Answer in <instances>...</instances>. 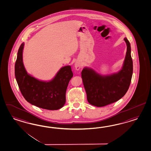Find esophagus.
Segmentation results:
<instances>
[{"mask_svg": "<svg viewBox=\"0 0 151 151\" xmlns=\"http://www.w3.org/2000/svg\"><path fill=\"white\" fill-rule=\"evenodd\" d=\"M74 67H75L76 70H80L81 67V64H80L79 62H78V61H76V63H75V64H74Z\"/></svg>", "mask_w": 151, "mask_h": 151, "instance_id": "1", "label": "esophagus"}]
</instances>
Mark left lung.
<instances>
[{
    "instance_id": "8db88e82",
    "label": "left lung",
    "mask_w": 151,
    "mask_h": 151,
    "mask_svg": "<svg viewBox=\"0 0 151 151\" xmlns=\"http://www.w3.org/2000/svg\"><path fill=\"white\" fill-rule=\"evenodd\" d=\"M127 50L122 69L116 73L104 76L94 70L85 67L81 71V78L90 104L103 107L114 103L124 96L131 83L133 64L130 44L124 39Z\"/></svg>"
}]
</instances>
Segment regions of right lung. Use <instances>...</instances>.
Here are the masks:
<instances>
[{
  "label": "right lung",
  "instance_id": "add662e5",
  "mask_svg": "<svg viewBox=\"0 0 151 151\" xmlns=\"http://www.w3.org/2000/svg\"><path fill=\"white\" fill-rule=\"evenodd\" d=\"M22 43L17 52L15 75L19 90L25 100L31 104L48 110H58L66 102L67 86L73 74L71 67H62L50 81H40L27 72L23 65Z\"/></svg>",
  "mask_w": 151,
  "mask_h": 151
}]
</instances>
